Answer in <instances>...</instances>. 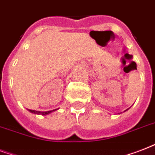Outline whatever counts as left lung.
Returning <instances> with one entry per match:
<instances>
[{"mask_svg":"<svg viewBox=\"0 0 155 155\" xmlns=\"http://www.w3.org/2000/svg\"><path fill=\"white\" fill-rule=\"evenodd\" d=\"M128 109H129V108H128ZM128 109H126V110H125V111H127V110H128Z\"/></svg>","mask_w":155,"mask_h":155,"instance_id":"left-lung-1","label":"left lung"}]
</instances>
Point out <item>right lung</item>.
<instances>
[{
    "label": "right lung",
    "mask_w": 155,
    "mask_h": 155,
    "mask_svg": "<svg viewBox=\"0 0 155 155\" xmlns=\"http://www.w3.org/2000/svg\"><path fill=\"white\" fill-rule=\"evenodd\" d=\"M58 109H54V110H51V111H47V112H40V111H35V110H30V109H28L30 111V113H34V114H38V115H47V114H50L52 112H54V111L58 110Z\"/></svg>",
    "instance_id": "obj_1"
}]
</instances>
